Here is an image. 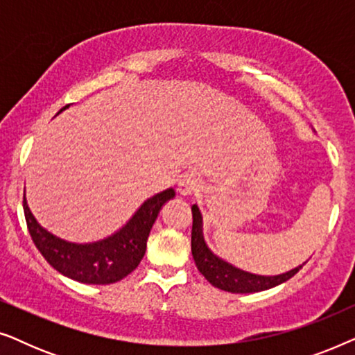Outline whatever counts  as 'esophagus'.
Here are the masks:
<instances>
[{
  "label": "esophagus",
  "instance_id": "esophagus-1",
  "mask_svg": "<svg viewBox=\"0 0 355 355\" xmlns=\"http://www.w3.org/2000/svg\"><path fill=\"white\" fill-rule=\"evenodd\" d=\"M198 187H200V181H198L193 174H186V176L179 179L178 191L181 192L182 196H191V193L196 192Z\"/></svg>",
  "mask_w": 355,
  "mask_h": 355
}]
</instances>
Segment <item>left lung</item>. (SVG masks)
Instances as JSON below:
<instances>
[{"label": "left lung", "mask_w": 355, "mask_h": 355, "mask_svg": "<svg viewBox=\"0 0 355 355\" xmlns=\"http://www.w3.org/2000/svg\"><path fill=\"white\" fill-rule=\"evenodd\" d=\"M192 257L193 260H196L198 271L205 276L208 283L215 286L218 289L227 291V293L234 294L260 293V291H266L284 283V281L293 278V276L302 268V265H300L297 268L278 276H259L247 273V271H242L239 268H234V266L220 260L207 249L202 237V216L197 205L192 207Z\"/></svg>", "instance_id": "8db88e82"}]
</instances>
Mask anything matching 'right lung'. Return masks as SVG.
Wrapping results in <instances>:
<instances>
[{
    "label": "right lung",
    "mask_w": 355,
    "mask_h": 355,
    "mask_svg": "<svg viewBox=\"0 0 355 355\" xmlns=\"http://www.w3.org/2000/svg\"><path fill=\"white\" fill-rule=\"evenodd\" d=\"M67 105L62 110H66ZM61 110V111H62ZM174 197L173 189L148 198L128 225L95 244H71L46 232L35 221L24 197V215L37 249L56 271L85 284L118 283L137 268L159 210Z\"/></svg>",
    "instance_id": "add662e5"
}]
</instances>
